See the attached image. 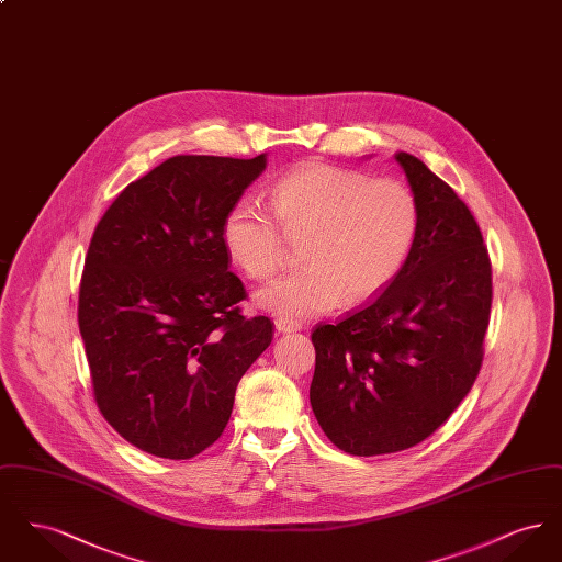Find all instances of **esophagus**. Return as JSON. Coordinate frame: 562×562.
I'll list each match as a JSON object with an SVG mask.
<instances>
[{"label":"esophagus","instance_id":"obj_1","mask_svg":"<svg viewBox=\"0 0 562 562\" xmlns=\"http://www.w3.org/2000/svg\"><path fill=\"white\" fill-rule=\"evenodd\" d=\"M273 324H276V330H278V333H282V335H289V333H296V330H301V324H299V322L286 321V318H276Z\"/></svg>","mask_w":562,"mask_h":562}]
</instances>
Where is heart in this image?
<instances>
[{
    "mask_svg": "<svg viewBox=\"0 0 562 562\" xmlns=\"http://www.w3.org/2000/svg\"><path fill=\"white\" fill-rule=\"evenodd\" d=\"M271 204L284 232L307 236V266L255 294L259 307L286 321L321 316L344 299L364 303L385 291L419 234V202L411 188L353 168H296L273 186ZM223 246L252 280H268L284 266L282 229L252 200L236 202L225 214Z\"/></svg>",
    "mask_w": 562,
    "mask_h": 562,
    "instance_id": "1",
    "label": "heart"
}]
</instances>
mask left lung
<instances>
[{"instance_id": "left-lung-1", "label": "left lung", "mask_w": 562, "mask_h": 562, "mask_svg": "<svg viewBox=\"0 0 562 562\" xmlns=\"http://www.w3.org/2000/svg\"><path fill=\"white\" fill-rule=\"evenodd\" d=\"M419 202V234L392 284L312 333V411L358 457L426 440L472 390L491 312V263L476 218L419 158L394 156Z\"/></svg>"}]
</instances>
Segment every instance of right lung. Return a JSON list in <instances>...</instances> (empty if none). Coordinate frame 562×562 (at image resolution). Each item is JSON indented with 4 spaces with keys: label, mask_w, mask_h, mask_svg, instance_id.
Segmentation results:
<instances>
[{
    "label": "right lung",
    "mask_w": 562,
    "mask_h": 562,
    "mask_svg": "<svg viewBox=\"0 0 562 562\" xmlns=\"http://www.w3.org/2000/svg\"><path fill=\"white\" fill-rule=\"evenodd\" d=\"M252 160L175 156L124 189L99 221L80 284L94 398L122 438L191 459L223 434L241 374L273 322L246 321L223 218L266 170Z\"/></svg>",
    "instance_id": "obj_1"
}]
</instances>
